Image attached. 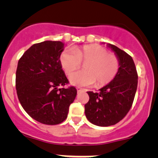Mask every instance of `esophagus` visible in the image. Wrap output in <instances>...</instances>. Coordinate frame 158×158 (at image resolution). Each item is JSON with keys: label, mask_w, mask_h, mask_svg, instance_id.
<instances>
[{"label": "esophagus", "mask_w": 158, "mask_h": 158, "mask_svg": "<svg viewBox=\"0 0 158 158\" xmlns=\"http://www.w3.org/2000/svg\"><path fill=\"white\" fill-rule=\"evenodd\" d=\"M76 90H77L78 92H82V91H84L85 89H83L82 88H79V87H77V88H76Z\"/></svg>", "instance_id": "obj_1"}]
</instances>
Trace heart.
Listing matches in <instances>:
<instances>
[{
  "label": "heart",
  "mask_w": 158,
  "mask_h": 158,
  "mask_svg": "<svg viewBox=\"0 0 158 158\" xmlns=\"http://www.w3.org/2000/svg\"><path fill=\"white\" fill-rule=\"evenodd\" d=\"M60 60L67 74L77 69L80 62H85L83 65L85 70L69 76V82L76 86H88L95 81L98 86L106 85L114 79L119 69L118 57L97 44L65 49L60 55Z\"/></svg>",
  "instance_id": "b5f03b06"
}]
</instances>
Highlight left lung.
Segmentation results:
<instances>
[{
	"instance_id": "8db88e82",
	"label": "left lung",
	"mask_w": 158,
	"mask_h": 158,
	"mask_svg": "<svg viewBox=\"0 0 158 158\" xmlns=\"http://www.w3.org/2000/svg\"><path fill=\"white\" fill-rule=\"evenodd\" d=\"M119 60V69L112 81L98 92H88L85 105L87 119L97 126L107 127L120 122L130 110L138 86V73L133 59L116 46L107 44Z\"/></svg>"
}]
</instances>
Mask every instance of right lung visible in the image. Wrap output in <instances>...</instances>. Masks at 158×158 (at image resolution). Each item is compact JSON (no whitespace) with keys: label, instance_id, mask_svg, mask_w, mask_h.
<instances>
[{"label":"right lung","instance_id":"obj_1","mask_svg":"<svg viewBox=\"0 0 158 158\" xmlns=\"http://www.w3.org/2000/svg\"><path fill=\"white\" fill-rule=\"evenodd\" d=\"M64 44L47 40L33 44L19 60L16 89L19 101L34 120L45 125H58L67 118L70 104L77 94L69 83L60 63Z\"/></svg>","mask_w":158,"mask_h":158}]
</instances>
